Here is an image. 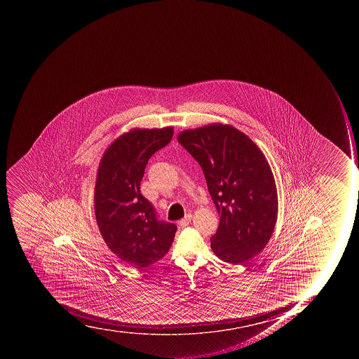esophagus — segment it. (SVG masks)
<instances>
[{
    "instance_id": "esophagus-1",
    "label": "esophagus",
    "mask_w": 359,
    "mask_h": 359,
    "mask_svg": "<svg viewBox=\"0 0 359 359\" xmlns=\"http://www.w3.org/2000/svg\"><path fill=\"white\" fill-rule=\"evenodd\" d=\"M191 220H192V215H185V217L184 219H182V220L178 221V224L182 226V228H184V226H187L189 224V222H191Z\"/></svg>"
}]
</instances>
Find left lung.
I'll list each match as a JSON object with an SVG mask.
<instances>
[{"label": "left lung", "mask_w": 359, "mask_h": 359, "mask_svg": "<svg viewBox=\"0 0 359 359\" xmlns=\"http://www.w3.org/2000/svg\"><path fill=\"white\" fill-rule=\"evenodd\" d=\"M177 140L202 167L220 215L212 250L230 264L255 257L271 239L278 211L274 175L262 150L222 123L182 131Z\"/></svg>", "instance_id": "left-lung-1"}]
</instances>
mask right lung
<instances>
[{"mask_svg":"<svg viewBox=\"0 0 359 359\" xmlns=\"http://www.w3.org/2000/svg\"><path fill=\"white\" fill-rule=\"evenodd\" d=\"M172 127L133 129L109 146L100 161L94 209L96 222L113 254L137 269L158 262L170 250L177 226L158 220L140 193L148 161L172 140Z\"/></svg>","mask_w":359,"mask_h":359,"instance_id":"obj_1","label":"right lung"}]
</instances>
